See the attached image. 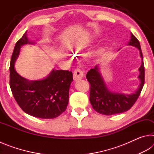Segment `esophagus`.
I'll use <instances>...</instances> for the list:
<instances>
[{"label": "esophagus", "mask_w": 154, "mask_h": 154, "mask_svg": "<svg viewBox=\"0 0 154 154\" xmlns=\"http://www.w3.org/2000/svg\"><path fill=\"white\" fill-rule=\"evenodd\" d=\"M83 77H84V72H83V71H82V70L79 69H77L75 70V71L73 72L74 81L77 82V81L82 79Z\"/></svg>", "instance_id": "1"}]
</instances>
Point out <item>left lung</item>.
<instances>
[{
	"label": "left lung",
	"mask_w": 154,
	"mask_h": 154,
	"mask_svg": "<svg viewBox=\"0 0 154 154\" xmlns=\"http://www.w3.org/2000/svg\"><path fill=\"white\" fill-rule=\"evenodd\" d=\"M127 45L135 47L139 49L142 60L141 65L139 69V75L138 76V79L140 80V84L134 93L128 94L113 92L109 90L100 72V64H97L94 69H90L86 75L87 79L90 84V103L93 109L100 114L111 116L129 110L139 98L144 85L145 69L139 41L130 33V39Z\"/></svg>",
	"instance_id": "8db88e82"
}]
</instances>
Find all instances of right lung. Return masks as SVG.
Wrapping results in <instances>:
<instances>
[{
    "mask_svg": "<svg viewBox=\"0 0 154 154\" xmlns=\"http://www.w3.org/2000/svg\"><path fill=\"white\" fill-rule=\"evenodd\" d=\"M27 37L26 31L15 44L10 64V88L13 95L25 113L35 118L53 119L65 111L69 103V89L72 73L69 71L53 69L45 78L28 80L17 73L15 63L20 49L27 44H34Z\"/></svg>",
    "mask_w": 154,
    "mask_h": 154,
    "instance_id": "obj_1",
    "label": "right lung"
}]
</instances>
